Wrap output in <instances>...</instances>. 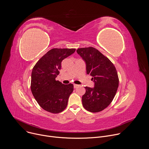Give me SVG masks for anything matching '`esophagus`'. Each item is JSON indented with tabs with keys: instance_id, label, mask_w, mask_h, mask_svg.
I'll return each mask as SVG.
<instances>
[{
	"instance_id": "1",
	"label": "esophagus",
	"mask_w": 149,
	"mask_h": 149,
	"mask_svg": "<svg viewBox=\"0 0 149 149\" xmlns=\"http://www.w3.org/2000/svg\"><path fill=\"white\" fill-rule=\"evenodd\" d=\"M79 87V85H78V84H74V88H78Z\"/></svg>"
}]
</instances>
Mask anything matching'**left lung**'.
I'll return each instance as SVG.
<instances>
[{
  "instance_id": "8db88e82",
  "label": "left lung",
  "mask_w": 149,
  "mask_h": 149,
  "mask_svg": "<svg viewBox=\"0 0 149 149\" xmlns=\"http://www.w3.org/2000/svg\"><path fill=\"white\" fill-rule=\"evenodd\" d=\"M86 63L87 74L93 77L94 87H86L82 97L84 109L91 113L100 112L107 108L113 101L118 87V77L111 61L93 47L77 50Z\"/></svg>"
}]
</instances>
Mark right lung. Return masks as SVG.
Returning a JSON list of instances; mask_svg holds the SVG:
<instances>
[{"instance_id":"1","label":"right lung","mask_w":149,"mask_h":149,"mask_svg":"<svg viewBox=\"0 0 149 149\" xmlns=\"http://www.w3.org/2000/svg\"><path fill=\"white\" fill-rule=\"evenodd\" d=\"M75 49L54 48L42 56L33 67L31 89L38 104L44 110L54 114L64 110L73 92L72 84L65 85L55 79L59 74L61 62Z\"/></svg>"}]
</instances>
